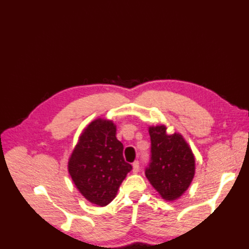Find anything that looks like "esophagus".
<instances>
[{"label": "esophagus", "instance_id": "esophagus-1", "mask_svg": "<svg viewBox=\"0 0 249 249\" xmlns=\"http://www.w3.org/2000/svg\"><path fill=\"white\" fill-rule=\"evenodd\" d=\"M133 172L134 174H137L139 172V162L138 160H135L133 163Z\"/></svg>", "mask_w": 249, "mask_h": 249}]
</instances>
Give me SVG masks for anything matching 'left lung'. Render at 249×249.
<instances>
[{
  "label": "left lung",
  "instance_id": "obj_1",
  "mask_svg": "<svg viewBox=\"0 0 249 249\" xmlns=\"http://www.w3.org/2000/svg\"><path fill=\"white\" fill-rule=\"evenodd\" d=\"M150 163L145 177L166 201H174L187 191L196 173V160L180 134H166L164 125L149 128Z\"/></svg>",
  "mask_w": 249,
  "mask_h": 249
}]
</instances>
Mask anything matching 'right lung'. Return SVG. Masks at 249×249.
I'll list each match as a JSON object with an SVG mask.
<instances>
[{
	"label": "right lung",
	"instance_id": "right-lung-1",
	"mask_svg": "<svg viewBox=\"0 0 249 249\" xmlns=\"http://www.w3.org/2000/svg\"><path fill=\"white\" fill-rule=\"evenodd\" d=\"M112 121L95 120L83 131L68 164L69 174L87 201L106 206L118 193L131 165L123 157Z\"/></svg>",
	"mask_w": 249,
	"mask_h": 249
}]
</instances>
